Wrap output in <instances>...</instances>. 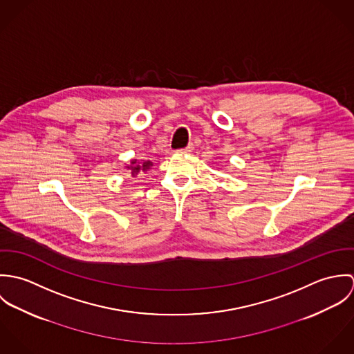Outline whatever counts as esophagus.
Instances as JSON below:
<instances>
[{
	"mask_svg": "<svg viewBox=\"0 0 354 354\" xmlns=\"http://www.w3.org/2000/svg\"><path fill=\"white\" fill-rule=\"evenodd\" d=\"M192 151H194V145H188L185 149H181V150H178L177 152H181V153H191Z\"/></svg>",
	"mask_w": 354,
	"mask_h": 354,
	"instance_id": "1",
	"label": "esophagus"
}]
</instances>
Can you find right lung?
Here are the masks:
<instances>
[{
  "instance_id": "right-lung-1",
  "label": "right lung",
  "mask_w": 354,
  "mask_h": 354,
  "mask_svg": "<svg viewBox=\"0 0 354 354\" xmlns=\"http://www.w3.org/2000/svg\"><path fill=\"white\" fill-rule=\"evenodd\" d=\"M150 166H152L151 160H138V159H132L131 163L127 166V169L129 170L131 176L132 177H136L138 174L143 173V171H147L150 169Z\"/></svg>"
}]
</instances>
